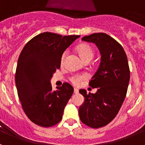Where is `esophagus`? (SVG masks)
<instances>
[{
    "instance_id": "1",
    "label": "esophagus",
    "mask_w": 145,
    "mask_h": 145,
    "mask_svg": "<svg viewBox=\"0 0 145 145\" xmlns=\"http://www.w3.org/2000/svg\"><path fill=\"white\" fill-rule=\"evenodd\" d=\"M74 93H78V88H74Z\"/></svg>"
}]
</instances>
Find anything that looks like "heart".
<instances>
[{
    "label": "heart",
    "instance_id": "b5f03b06",
    "mask_svg": "<svg viewBox=\"0 0 145 145\" xmlns=\"http://www.w3.org/2000/svg\"><path fill=\"white\" fill-rule=\"evenodd\" d=\"M76 51L80 58H81V59L84 62L86 61H90L93 59V56H94V51H93V48L88 44H86V43L79 45L77 47ZM67 52H65L61 54V59H60L61 64L64 63L65 58L67 57ZM86 78V75H84V74H82V75H76L70 77V80L75 85H78L81 80H84Z\"/></svg>",
    "mask_w": 145,
    "mask_h": 145
}]
</instances>
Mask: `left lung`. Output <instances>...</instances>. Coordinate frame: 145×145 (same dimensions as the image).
Wrapping results in <instances>:
<instances>
[{"mask_svg": "<svg viewBox=\"0 0 145 145\" xmlns=\"http://www.w3.org/2000/svg\"><path fill=\"white\" fill-rule=\"evenodd\" d=\"M82 40L95 43L101 54L100 65L89 86L97 88L95 93L80 89L85 98L79 107L82 122L93 129L103 127L117 116L125 99L130 80V70L122 46L106 33H93Z\"/></svg>", "mask_w": 145, "mask_h": 145, "instance_id": "obj_1", "label": "left lung"}]
</instances>
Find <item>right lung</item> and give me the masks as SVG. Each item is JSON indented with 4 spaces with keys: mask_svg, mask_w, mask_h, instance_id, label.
Wrapping results in <instances>:
<instances>
[{
    "mask_svg": "<svg viewBox=\"0 0 145 145\" xmlns=\"http://www.w3.org/2000/svg\"><path fill=\"white\" fill-rule=\"evenodd\" d=\"M79 37L40 33L26 43L19 57L15 74L19 99L27 116L40 126L58 123L73 93L68 83L54 91L50 80L60 68L61 54Z\"/></svg>",
    "mask_w": 145,
    "mask_h": 145,
    "instance_id": "add662e5",
    "label": "right lung"
}]
</instances>
